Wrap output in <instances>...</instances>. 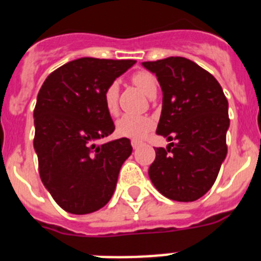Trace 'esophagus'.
Segmentation results:
<instances>
[{
    "label": "esophagus",
    "mask_w": 261,
    "mask_h": 261,
    "mask_svg": "<svg viewBox=\"0 0 261 261\" xmlns=\"http://www.w3.org/2000/svg\"><path fill=\"white\" fill-rule=\"evenodd\" d=\"M140 145H141V141H137V140H132V147H133V149H137Z\"/></svg>",
    "instance_id": "1"
}]
</instances>
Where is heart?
I'll return each mask as SVG.
<instances>
[{
  "mask_svg": "<svg viewBox=\"0 0 261 261\" xmlns=\"http://www.w3.org/2000/svg\"><path fill=\"white\" fill-rule=\"evenodd\" d=\"M132 82L141 90L145 95L150 96L151 93H156V81L151 73L146 70H138L132 75ZM119 99V84L111 82L105 91V105L110 114L117 111ZM154 126V120L149 116L141 115H124L116 123V132L121 137L142 140Z\"/></svg>",
  "mask_w": 261,
  "mask_h": 261,
  "instance_id": "obj_1",
  "label": "heart"
}]
</instances>
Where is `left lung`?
<instances>
[{
    "label": "left lung",
    "instance_id": "left-lung-1",
    "mask_svg": "<svg viewBox=\"0 0 261 261\" xmlns=\"http://www.w3.org/2000/svg\"><path fill=\"white\" fill-rule=\"evenodd\" d=\"M142 65L162 89L156 135L170 141L166 149H155L149 177L167 199L195 201L211 190L227 154V99L218 81L188 59L167 57Z\"/></svg>",
    "mask_w": 261,
    "mask_h": 261
}]
</instances>
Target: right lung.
<instances>
[{"mask_svg":"<svg viewBox=\"0 0 261 261\" xmlns=\"http://www.w3.org/2000/svg\"><path fill=\"white\" fill-rule=\"evenodd\" d=\"M135 64V60H73L52 71L39 91L34 110L39 174L68 213L103 208L114 195L120 168L132 154L128 138L96 142L115 130L105 105L106 89Z\"/></svg>","mask_w":261,"mask_h":261,"instance_id":"add662e5","label":"right lung"}]
</instances>
